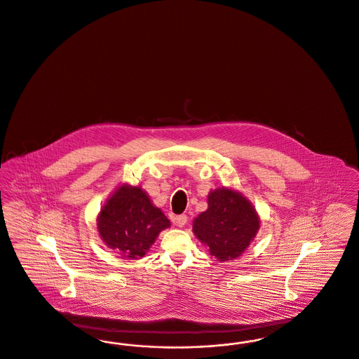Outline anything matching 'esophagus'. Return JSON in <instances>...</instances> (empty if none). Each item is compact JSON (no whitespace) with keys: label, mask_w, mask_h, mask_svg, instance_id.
<instances>
[{"label":"esophagus","mask_w":359,"mask_h":359,"mask_svg":"<svg viewBox=\"0 0 359 359\" xmlns=\"http://www.w3.org/2000/svg\"><path fill=\"white\" fill-rule=\"evenodd\" d=\"M173 223L175 225H177V226H184L187 224V216L186 215H179V216H175L173 217Z\"/></svg>","instance_id":"34e87169"}]
</instances>
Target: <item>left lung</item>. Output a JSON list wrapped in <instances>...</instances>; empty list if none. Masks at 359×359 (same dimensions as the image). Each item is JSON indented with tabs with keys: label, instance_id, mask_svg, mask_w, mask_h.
<instances>
[{
	"label": "left lung",
	"instance_id": "left-lung-1",
	"mask_svg": "<svg viewBox=\"0 0 359 359\" xmlns=\"http://www.w3.org/2000/svg\"><path fill=\"white\" fill-rule=\"evenodd\" d=\"M253 204L241 192L222 187L208 194V208L192 222V232L219 261L240 257L260 229Z\"/></svg>",
	"mask_w": 359,
	"mask_h": 359
}]
</instances>
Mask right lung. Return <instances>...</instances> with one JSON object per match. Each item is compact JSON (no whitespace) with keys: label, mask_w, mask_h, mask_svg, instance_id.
I'll return each mask as SVG.
<instances>
[{"label":"right lung","mask_w":359,"mask_h":359,"mask_svg":"<svg viewBox=\"0 0 359 359\" xmlns=\"http://www.w3.org/2000/svg\"><path fill=\"white\" fill-rule=\"evenodd\" d=\"M170 226V220L154 205L149 194L127 183L115 188L97 217L104 245L128 260L144 257L161 231Z\"/></svg>","instance_id":"right-lung-1"}]
</instances>
